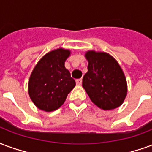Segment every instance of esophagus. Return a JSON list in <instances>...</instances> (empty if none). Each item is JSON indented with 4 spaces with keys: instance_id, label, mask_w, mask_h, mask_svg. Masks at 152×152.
Listing matches in <instances>:
<instances>
[{
    "instance_id": "1",
    "label": "esophagus",
    "mask_w": 152,
    "mask_h": 152,
    "mask_svg": "<svg viewBox=\"0 0 152 152\" xmlns=\"http://www.w3.org/2000/svg\"><path fill=\"white\" fill-rule=\"evenodd\" d=\"M82 83H83V79H82V78H78V79L76 80V83H77V85H78V86H80L81 84H82Z\"/></svg>"
}]
</instances>
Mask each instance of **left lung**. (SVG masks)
Instances as JSON below:
<instances>
[{"mask_svg":"<svg viewBox=\"0 0 152 152\" xmlns=\"http://www.w3.org/2000/svg\"><path fill=\"white\" fill-rule=\"evenodd\" d=\"M85 56L88 66L83 87L91 100L104 110L121 106L127 95V83L119 64L106 53L88 51Z\"/></svg>","mask_w":152,"mask_h":152,"instance_id":"1","label":"left lung"}]
</instances>
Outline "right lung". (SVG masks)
Listing matches in <instances>:
<instances>
[{
	"instance_id": "obj_1",
	"label": "right lung",
	"mask_w": 152,
	"mask_h": 152,
	"mask_svg": "<svg viewBox=\"0 0 152 152\" xmlns=\"http://www.w3.org/2000/svg\"><path fill=\"white\" fill-rule=\"evenodd\" d=\"M70 51L57 48L45 54L33 69L28 83L32 102L45 112L55 111L64 104L75 87V81L65 67Z\"/></svg>"
}]
</instances>
